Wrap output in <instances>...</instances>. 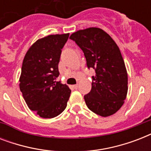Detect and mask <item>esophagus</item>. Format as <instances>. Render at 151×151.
Listing matches in <instances>:
<instances>
[{
  "label": "esophagus",
  "instance_id": "obj_1",
  "mask_svg": "<svg viewBox=\"0 0 151 151\" xmlns=\"http://www.w3.org/2000/svg\"><path fill=\"white\" fill-rule=\"evenodd\" d=\"M73 88H74V89H77V88H78V85H73Z\"/></svg>",
  "mask_w": 151,
  "mask_h": 151
}]
</instances>
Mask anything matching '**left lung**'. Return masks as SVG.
<instances>
[{"label": "left lung", "mask_w": 151, "mask_h": 151, "mask_svg": "<svg viewBox=\"0 0 151 151\" xmlns=\"http://www.w3.org/2000/svg\"><path fill=\"white\" fill-rule=\"evenodd\" d=\"M84 52L87 66L96 70L92 89L84 98L95 114L108 117L122 107L128 92V73L118 46L100 28L90 27L71 34Z\"/></svg>", "instance_id": "8db88e82"}]
</instances>
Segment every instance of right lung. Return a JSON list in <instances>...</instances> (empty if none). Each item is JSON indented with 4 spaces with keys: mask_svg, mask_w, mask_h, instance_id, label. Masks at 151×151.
<instances>
[{
    "mask_svg": "<svg viewBox=\"0 0 151 151\" xmlns=\"http://www.w3.org/2000/svg\"><path fill=\"white\" fill-rule=\"evenodd\" d=\"M69 34H52L38 39L22 62L19 88L28 107L43 118H53L66 107L71 90L55 81L62 48Z\"/></svg>",
    "mask_w": 151,
    "mask_h": 151,
    "instance_id": "right-lung-1",
    "label": "right lung"
}]
</instances>
